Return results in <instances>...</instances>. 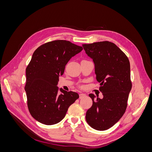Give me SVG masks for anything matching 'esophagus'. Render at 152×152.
Returning <instances> with one entry per match:
<instances>
[{
	"mask_svg": "<svg viewBox=\"0 0 152 152\" xmlns=\"http://www.w3.org/2000/svg\"><path fill=\"white\" fill-rule=\"evenodd\" d=\"M86 97V95L85 94H83V93H80L79 94V98L81 99V98H85Z\"/></svg>",
	"mask_w": 152,
	"mask_h": 152,
	"instance_id": "1",
	"label": "esophagus"
}]
</instances>
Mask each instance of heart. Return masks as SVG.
Segmentation results:
<instances>
[{
  "label": "heart",
  "instance_id": "heart-1",
  "mask_svg": "<svg viewBox=\"0 0 152 152\" xmlns=\"http://www.w3.org/2000/svg\"><path fill=\"white\" fill-rule=\"evenodd\" d=\"M81 87H83V86H81Z\"/></svg>",
  "mask_w": 152,
  "mask_h": 152
}]
</instances>
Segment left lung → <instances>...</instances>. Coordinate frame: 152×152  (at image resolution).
<instances>
[{
  "label": "left lung",
  "mask_w": 152,
  "mask_h": 152,
  "mask_svg": "<svg viewBox=\"0 0 152 152\" xmlns=\"http://www.w3.org/2000/svg\"><path fill=\"white\" fill-rule=\"evenodd\" d=\"M86 53L93 59L96 80L103 98L89 94L93 105L87 110V124L98 131L112 127L123 116L132 88L130 63L122 50L108 41L82 44Z\"/></svg>",
  "instance_id": "1"
}]
</instances>
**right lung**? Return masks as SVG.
Returning <instances> with one entry per match:
<instances>
[{"instance_id": "right-lung-1", "label": "right lung", "mask_w": 152, "mask_h": 152, "mask_svg": "<svg viewBox=\"0 0 152 152\" xmlns=\"http://www.w3.org/2000/svg\"><path fill=\"white\" fill-rule=\"evenodd\" d=\"M82 47L65 40H56L37 49L26 68L27 106L31 115L45 125H53L65 117L68 107L79 98L77 93L56 86L70 58Z\"/></svg>"}]
</instances>
